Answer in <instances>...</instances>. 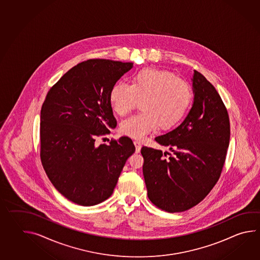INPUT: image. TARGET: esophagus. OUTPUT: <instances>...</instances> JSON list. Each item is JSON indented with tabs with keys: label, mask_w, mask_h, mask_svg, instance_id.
<instances>
[{
	"label": "esophagus",
	"mask_w": 260,
	"mask_h": 260,
	"mask_svg": "<svg viewBox=\"0 0 260 260\" xmlns=\"http://www.w3.org/2000/svg\"><path fill=\"white\" fill-rule=\"evenodd\" d=\"M134 145L136 148V153H140L141 152V148H142V144L138 141H134Z\"/></svg>",
	"instance_id": "1"
}]
</instances>
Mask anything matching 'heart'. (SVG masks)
<instances>
[{
  "label": "heart",
  "mask_w": 260,
  "mask_h": 260,
  "mask_svg": "<svg viewBox=\"0 0 260 260\" xmlns=\"http://www.w3.org/2000/svg\"><path fill=\"white\" fill-rule=\"evenodd\" d=\"M189 83L167 70L145 69L133 75L131 86L118 81L112 86L109 102L113 111L125 117L137 106L142 111L121 122L120 132L133 139H143L158 127H174L190 105Z\"/></svg>",
  "instance_id": "obj_1"
}]
</instances>
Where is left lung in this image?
<instances>
[{
  "mask_svg": "<svg viewBox=\"0 0 260 260\" xmlns=\"http://www.w3.org/2000/svg\"><path fill=\"white\" fill-rule=\"evenodd\" d=\"M193 104L170 133L155 138L169 152L143 146L147 196L167 212H183L206 197L217 183L230 143L228 111L217 90L198 71L192 77Z\"/></svg>",
  "mask_w": 260,
  "mask_h": 260,
  "instance_id": "8db88e82",
  "label": "left lung"
}]
</instances>
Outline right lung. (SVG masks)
<instances>
[{
  "label": "right lung",
  "mask_w": 260,
  "mask_h": 260,
  "mask_svg": "<svg viewBox=\"0 0 260 260\" xmlns=\"http://www.w3.org/2000/svg\"><path fill=\"white\" fill-rule=\"evenodd\" d=\"M133 63L90 59L75 66L48 91L41 111V160L49 180L69 201L90 207L109 198L132 139L95 145L117 127L109 92Z\"/></svg>",
  "instance_id": "right-lung-1"
}]
</instances>
